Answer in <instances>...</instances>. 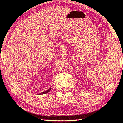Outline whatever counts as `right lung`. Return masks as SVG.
<instances>
[{
	"label": "right lung",
	"instance_id": "add662e5",
	"mask_svg": "<svg viewBox=\"0 0 123 123\" xmlns=\"http://www.w3.org/2000/svg\"><path fill=\"white\" fill-rule=\"evenodd\" d=\"M51 89H52V88H50L49 89H48V90H47V91H45V92H44L41 93H40V94H46V93H48L49 92Z\"/></svg>",
	"mask_w": 123,
	"mask_h": 123
}]
</instances>
